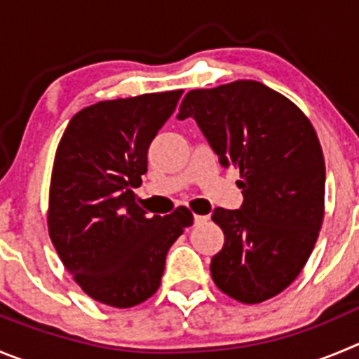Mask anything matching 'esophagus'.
I'll return each mask as SVG.
<instances>
[{
  "instance_id": "1",
  "label": "esophagus",
  "mask_w": 359,
  "mask_h": 359,
  "mask_svg": "<svg viewBox=\"0 0 359 359\" xmlns=\"http://www.w3.org/2000/svg\"><path fill=\"white\" fill-rule=\"evenodd\" d=\"M207 219H209L207 216H200V214H195V225H203Z\"/></svg>"
}]
</instances>
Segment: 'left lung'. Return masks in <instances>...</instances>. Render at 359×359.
<instances>
[{
    "instance_id": "left-lung-1",
    "label": "left lung",
    "mask_w": 359,
    "mask_h": 359,
    "mask_svg": "<svg viewBox=\"0 0 359 359\" xmlns=\"http://www.w3.org/2000/svg\"><path fill=\"white\" fill-rule=\"evenodd\" d=\"M196 120L223 166L239 170V210L217 207L225 244L210 260L221 292L244 304L278 296L316 246L326 168L317 133L285 95L251 79L186 93L177 118Z\"/></svg>"
}]
</instances>
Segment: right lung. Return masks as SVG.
Segmentation results:
<instances>
[{"mask_svg": "<svg viewBox=\"0 0 359 359\" xmlns=\"http://www.w3.org/2000/svg\"><path fill=\"white\" fill-rule=\"evenodd\" d=\"M182 90L100 100L72 116L53 163L48 229L60 260L92 299L115 308L159 289L170 246L193 225L187 207L147 216L134 187Z\"/></svg>", "mask_w": 359, "mask_h": 359, "instance_id": "obj_1", "label": "right lung"}]
</instances>
